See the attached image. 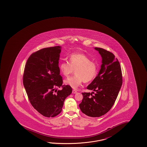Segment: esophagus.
<instances>
[{"mask_svg":"<svg viewBox=\"0 0 147 147\" xmlns=\"http://www.w3.org/2000/svg\"><path fill=\"white\" fill-rule=\"evenodd\" d=\"M77 93V91H76V90H73L72 91V93L73 94H76Z\"/></svg>","mask_w":147,"mask_h":147,"instance_id":"esophagus-1","label":"esophagus"}]
</instances>
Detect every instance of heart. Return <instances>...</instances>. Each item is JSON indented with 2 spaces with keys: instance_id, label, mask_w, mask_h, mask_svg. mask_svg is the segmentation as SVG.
<instances>
[{
  "instance_id": "heart-1",
  "label": "heart",
  "mask_w": 147,
  "mask_h": 147,
  "mask_svg": "<svg viewBox=\"0 0 147 147\" xmlns=\"http://www.w3.org/2000/svg\"><path fill=\"white\" fill-rule=\"evenodd\" d=\"M60 72L65 77H69L75 70V74L65 81L73 89H76L82 82H88L94 79L97 73L96 63L88 56L82 53H72L69 57V62L65 61L59 65Z\"/></svg>"
}]
</instances>
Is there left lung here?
I'll list each match as a JSON object with an SVG mask.
<instances>
[{
    "label": "left lung",
    "instance_id": "left-lung-1",
    "mask_svg": "<svg viewBox=\"0 0 147 147\" xmlns=\"http://www.w3.org/2000/svg\"><path fill=\"white\" fill-rule=\"evenodd\" d=\"M95 49L102 57L101 69L87 87L94 92L82 93L83 99L79 106L86 115L98 117L107 113L115 103L123 84V76L119 62L113 53L100 48Z\"/></svg>",
    "mask_w": 147,
    "mask_h": 147
}]
</instances>
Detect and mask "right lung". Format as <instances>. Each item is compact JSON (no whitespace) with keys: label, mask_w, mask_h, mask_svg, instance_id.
<instances>
[{"label":"right lung","mask_w":147,"mask_h":147,"mask_svg":"<svg viewBox=\"0 0 147 147\" xmlns=\"http://www.w3.org/2000/svg\"><path fill=\"white\" fill-rule=\"evenodd\" d=\"M60 52V46L42 49L30 56L24 67L23 84L29 101L47 117L61 112L65 99L72 92L70 86L63 85L58 65Z\"/></svg>","instance_id":"add662e5"}]
</instances>
